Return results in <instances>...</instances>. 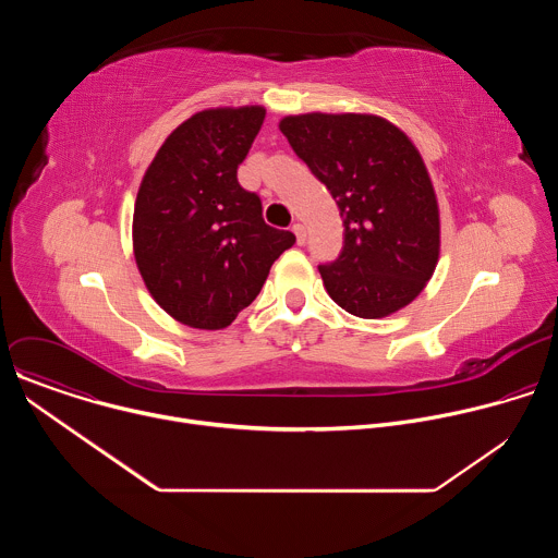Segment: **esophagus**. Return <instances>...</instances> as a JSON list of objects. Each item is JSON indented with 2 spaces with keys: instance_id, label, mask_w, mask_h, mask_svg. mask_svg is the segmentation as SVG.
Here are the masks:
<instances>
[{
  "instance_id": "esophagus-1",
  "label": "esophagus",
  "mask_w": 558,
  "mask_h": 558,
  "mask_svg": "<svg viewBox=\"0 0 558 558\" xmlns=\"http://www.w3.org/2000/svg\"><path fill=\"white\" fill-rule=\"evenodd\" d=\"M291 231L295 233V241H298V245H302V243H304V235H306V231H304V225H302V222H293Z\"/></svg>"
}]
</instances>
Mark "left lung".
Masks as SVG:
<instances>
[{
	"label": "left lung",
	"mask_w": 558,
	"mask_h": 558,
	"mask_svg": "<svg viewBox=\"0 0 558 558\" xmlns=\"http://www.w3.org/2000/svg\"><path fill=\"white\" fill-rule=\"evenodd\" d=\"M280 132L342 216L344 247L317 267L331 300L366 320L411 304L439 260L437 196L413 141L355 112L291 114Z\"/></svg>",
	"instance_id": "left-lung-1"
}]
</instances>
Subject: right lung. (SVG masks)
Masks as SVG:
<instances>
[{"label":"right lung","instance_id":"1","mask_svg":"<svg viewBox=\"0 0 558 558\" xmlns=\"http://www.w3.org/2000/svg\"><path fill=\"white\" fill-rule=\"evenodd\" d=\"M263 121V106L196 112L158 147L141 181L136 267L158 306L192 329L229 327L295 243L263 220L260 198L235 177Z\"/></svg>","mask_w":558,"mask_h":558}]
</instances>
